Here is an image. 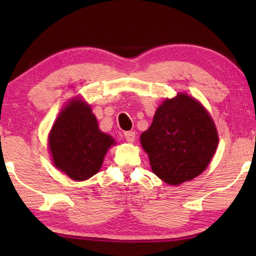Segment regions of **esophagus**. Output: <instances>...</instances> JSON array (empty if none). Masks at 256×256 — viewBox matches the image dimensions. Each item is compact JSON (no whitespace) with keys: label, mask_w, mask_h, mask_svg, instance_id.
<instances>
[{"label":"esophagus","mask_w":256,"mask_h":256,"mask_svg":"<svg viewBox=\"0 0 256 256\" xmlns=\"http://www.w3.org/2000/svg\"><path fill=\"white\" fill-rule=\"evenodd\" d=\"M124 138H125V140L128 142V144H133L134 140H136V132H132V131L125 132Z\"/></svg>","instance_id":"34e87169"}]
</instances>
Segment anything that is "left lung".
<instances>
[{
	"mask_svg": "<svg viewBox=\"0 0 256 256\" xmlns=\"http://www.w3.org/2000/svg\"><path fill=\"white\" fill-rule=\"evenodd\" d=\"M140 138L151 170L170 185L200 175L218 146V133L209 112L185 94L166 99Z\"/></svg>",
	"mask_w": 256,
	"mask_h": 256,
	"instance_id": "obj_1",
	"label": "left lung"
}]
</instances>
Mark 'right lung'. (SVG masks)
<instances>
[{"instance_id":"obj_1","label":"right lung","mask_w":256,"mask_h":256,"mask_svg":"<svg viewBox=\"0 0 256 256\" xmlns=\"http://www.w3.org/2000/svg\"><path fill=\"white\" fill-rule=\"evenodd\" d=\"M114 144L110 136L98 128L90 106L81 100L63 108L48 138L54 164L76 180L97 174L108 148Z\"/></svg>"}]
</instances>
